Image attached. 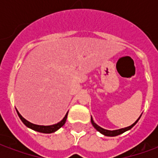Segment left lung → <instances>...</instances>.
Instances as JSON below:
<instances>
[{"instance_id":"obj_1","label":"left lung","mask_w":158,"mask_h":158,"mask_svg":"<svg viewBox=\"0 0 158 158\" xmlns=\"http://www.w3.org/2000/svg\"><path fill=\"white\" fill-rule=\"evenodd\" d=\"M140 117H141V115L139 116V118L137 120H136L135 122L133 124H131L130 126H129V127H126V128H123V129H116V130H108V129H103V128H102V127H100L99 125H97L96 123L94 122V120H93L92 117H91V123H92L93 127L95 128V129L97 130V131H99L101 134H102V135H104L106 136H117V135H121V134H123V133H124L125 131H128V130H129L130 129H132L134 126L135 125L136 123H137V122L139 121V119L140 118Z\"/></svg>"}]
</instances>
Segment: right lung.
<instances>
[{
    "label": "right lung",
    "mask_w": 158,
    "mask_h": 158,
    "mask_svg": "<svg viewBox=\"0 0 158 158\" xmlns=\"http://www.w3.org/2000/svg\"><path fill=\"white\" fill-rule=\"evenodd\" d=\"M17 110V109H16ZM17 113L19 115V118L21 119V121L23 123V124H25V126H27L29 129H33L35 131H37V132L40 133H44V134H51V133L56 132V130H58L61 127L65 124L66 120H67V118H68V113L69 112L66 113L65 117L63 118L58 122L57 123H55V124H52V125H38V124H35V123H32L29 122L28 120H26L19 113V111L17 110Z\"/></svg>",
    "instance_id": "obj_1"
}]
</instances>
